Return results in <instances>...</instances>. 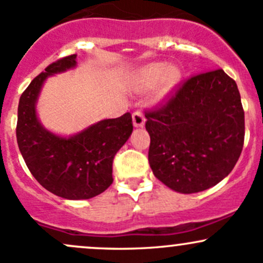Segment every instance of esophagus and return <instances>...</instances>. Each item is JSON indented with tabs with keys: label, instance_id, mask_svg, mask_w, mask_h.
Instances as JSON below:
<instances>
[{
	"label": "esophagus",
	"instance_id": "esophagus-1",
	"mask_svg": "<svg viewBox=\"0 0 263 263\" xmlns=\"http://www.w3.org/2000/svg\"><path fill=\"white\" fill-rule=\"evenodd\" d=\"M132 122H134L135 127H143L145 126L146 118L142 115V112L136 111L134 115H132Z\"/></svg>",
	"mask_w": 263,
	"mask_h": 263
}]
</instances>
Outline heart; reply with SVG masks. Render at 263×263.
<instances>
[{"mask_svg": "<svg viewBox=\"0 0 263 263\" xmlns=\"http://www.w3.org/2000/svg\"><path fill=\"white\" fill-rule=\"evenodd\" d=\"M181 80V71L174 65L152 63L140 71L137 76V89L147 91L156 85L154 91L155 102H163L171 96Z\"/></svg>", "mask_w": 263, "mask_h": 263, "instance_id": "b5f03b06", "label": "heart"}]
</instances>
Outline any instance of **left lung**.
Wrapping results in <instances>:
<instances>
[{"label":"left lung","mask_w":263,"mask_h":263,"mask_svg":"<svg viewBox=\"0 0 263 263\" xmlns=\"http://www.w3.org/2000/svg\"><path fill=\"white\" fill-rule=\"evenodd\" d=\"M145 116L149 166L176 192L216 186L238 161L245 112L237 85L223 70L191 77L166 106Z\"/></svg>","instance_id":"obj_1"}]
</instances>
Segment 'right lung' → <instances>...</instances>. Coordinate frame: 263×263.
Segmentation results:
<instances>
[{
    "label": "right lung",
    "instance_id": "add662e5",
    "mask_svg": "<svg viewBox=\"0 0 263 263\" xmlns=\"http://www.w3.org/2000/svg\"><path fill=\"white\" fill-rule=\"evenodd\" d=\"M76 66L77 54H71L32 80L20 99L16 136L28 170L42 187L66 200H88L114 182V157L131 136L134 126L128 112L70 136L54 134L42 125L37 101L46 80Z\"/></svg>",
    "mask_w": 263,
    "mask_h": 263
}]
</instances>
